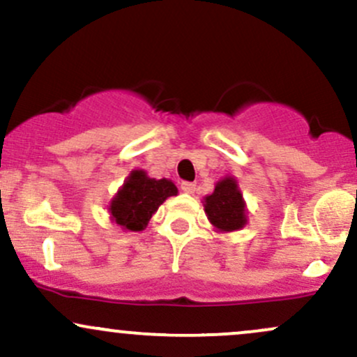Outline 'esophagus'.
<instances>
[{"mask_svg": "<svg viewBox=\"0 0 357 357\" xmlns=\"http://www.w3.org/2000/svg\"><path fill=\"white\" fill-rule=\"evenodd\" d=\"M181 190H183L184 192H188V195H192V192L196 191V184H195V183L184 181V183H181Z\"/></svg>", "mask_w": 357, "mask_h": 357, "instance_id": "esophagus-1", "label": "esophagus"}]
</instances>
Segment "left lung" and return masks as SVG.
Listing matches in <instances>:
<instances>
[{
  "label": "left lung",
  "mask_w": 357,
  "mask_h": 357,
  "mask_svg": "<svg viewBox=\"0 0 357 357\" xmlns=\"http://www.w3.org/2000/svg\"><path fill=\"white\" fill-rule=\"evenodd\" d=\"M203 206L210 223L220 233L238 231L248 223L247 203L233 176H225L215 184L211 195L203 198Z\"/></svg>",
  "instance_id": "1"
}]
</instances>
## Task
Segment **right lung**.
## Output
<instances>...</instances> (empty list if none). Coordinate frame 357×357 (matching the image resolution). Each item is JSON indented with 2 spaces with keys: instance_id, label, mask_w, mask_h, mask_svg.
Listing matches in <instances>:
<instances>
[{
  "instance_id": "right-lung-1",
  "label": "right lung",
  "mask_w": 357,
  "mask_h": 357,
  "mask_svg": "<svg viewBox=\"0 0 357 357\" xmlns=\"http://www.w3.org/2000/svg\"><path fill=\"white\" fill-rule=\"evenodd\" d=\"M178 195L171 179L149 178L144 169L130 171L109 203L110 221L124 231H142L169 196Z\"/></svg>"
}]
</instances>
